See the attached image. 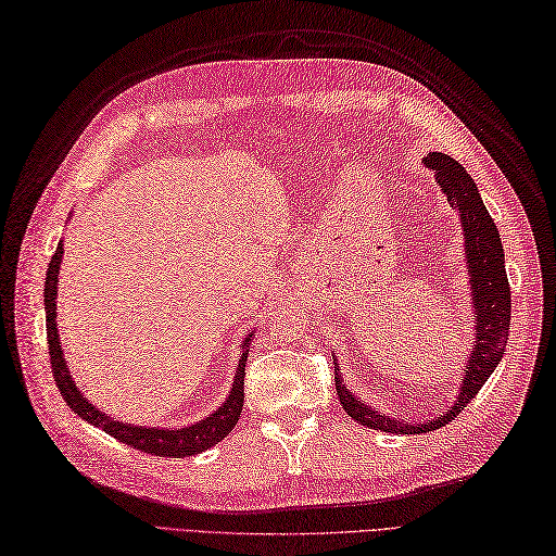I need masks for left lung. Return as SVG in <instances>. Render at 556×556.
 Returning a JSON list of instances; mask_svg holds the SVG:
<instances>
[{
	"label": "left lung",
	"mask_w": 556,
	"mask_h": 556,
	"mask_svg": "<svg viewBox=\"0 0 556 556\" xmlns=\"http://www.w3.org/2000/svg\"><path fill=\"white\" fill-rule=\"evenodd\" d=\"M425 167L434 172L437 184L448 198L453 210L459 216L465 231V254L469 268V288H471V311H473V337L477 344L469 354L465 365V377L459 384L457 399L443 415L425 422H401L396 417H389L372 405L356 399L354 391H349L342 382L340 363L334 361V387L337 399H340L346 415L356 419L358 425L391 431V434H427L439 427H445L467 408V403L479 394V389L493 375L497 363L503 361L507 337H509V318H511V296L505 270V252L503 240H500L497 226L493 224L489 210H485L477 184H473L467 169L457 160L443 153H429Z\"/></svg>",
	"instance_id": "obj_1"
}]
</instances>
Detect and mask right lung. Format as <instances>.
Returning a JSON list of instances; mask_svg holds the SVG:
<instances>
[{"instance_id":"obj_1","label":"right lung","mask_w":556,"mask_h":556,"mask_svg":"<svg viewBox=\"0 0 556 556\" xmlns=\"http://www.w3.org/2000/svg\"><path fill=\"white\" fill-rule=\"evenodd\" d=\"M61 260H63V240L59 242L56 252L51 256V264L47 268V280H45V311H47V342H49V358H51V372L61 396L71 408L87 419L89 425L103 429L105 434L113 439L131 445V448L160 455V457H191L202 451L212 448L214 443H219L231 434V429L240 419L242 403H245V363L250 354V337L242 342V354L236 368V382L228 391L226 401L216 408L210 417L200 419L195 425H188L181 429H160V427H139L129 422H119V419L101 413L97 405L89 403L83 391H79L73 382L71 370H67L63 349H61V337L56 328V282L61 274Z\"/></svg>"}]
</instances>
